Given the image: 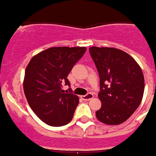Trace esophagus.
Segmentation results:
<instances>
[{
  "label": "esophagus",
  "mask_w": 156,
  "mask_h": 156,
  "mask_svg": "<svg viewBox=\"0 0 156 156\" xmlns=\"http://www.w3.org/2000/svg\"><path fill=\"white\" fill-rule=\"evenodd\" d=\"M93 97H94V95H93L92 93H88V94H86V95H82V96H81V99H83L84 101H90V100H91Z\"/></svg>",
  "instance_id": "obj_1"
}]
</instances>
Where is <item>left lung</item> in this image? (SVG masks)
I'll use <instances>...</instances> for the list:
<instances>
[{
  "instance_id": "obj_1",
  "label": "left lung",
  "mask_w": 156,
  "mask_h": 156,
  "mask_svg": "<svg viewBox=\"0 0 156 156\" xmlns=\"http://www.w3.org/2000/svg\"><path fill=\"white\" fill-rule=\"evenodd\" d=\"M89 51L100 76L101 108L95 115L102 123L120 125L142 101L145 79L141 69L129 54L119 49L92 46Z\"/></svg>"
}]
</instances>
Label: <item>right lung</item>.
<instances>
[{"instance_id":"obj_1","label":"right lung","mask_w":156,"mask_h":156,"mask_svg":"<svg viewBox=\"0 0 156 156\" xmlns=\"http://www.w3.org/2000/svg\"><path fill=\"white\" fill-rule=\"evenodd\" d=\"M86 51V47H51L32 57L27 66L25 95L34 113L48 126H62L72 120L79 97L61 87L70 86L67 76Z\"/></svg>"}]
</instances>
